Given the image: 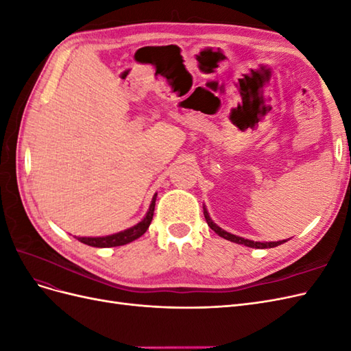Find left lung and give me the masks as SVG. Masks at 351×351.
I'll use <instances>...</instances> for the list:
<instances>
[{
	"mask_svg": "<svg viewBox=\"0 0 351 351\" xmlns=\"http://www.w3.org/2000/svg\"><path fill=\"white\" fill-rule=\"evenodd\" d=\"M204 215H205V219H206V222H208V226L214 230L218 236H221V237H224V239H227V240H230V241H234V243H239V244H244V246H247V247H254V249H268V247H277L278 244H282V243H285L287 240H282V241H271V243H261V241H252V240H247V239H243V237H237V236H234V234H230V232H227V231H224L222 228H219L217 224H214V222H212V219L209 218V214H208V210L204 208Z\"/></svg>",
	"mask_w": 351,
	"mask_h": 351,
	"instance_id": "obj_1",
	"label": "left lung"
}]
</instances>
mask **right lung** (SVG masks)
<instances>
[{
	"instance_id": "right-lung-1",
	"label": "right lung",
	"mask_w": 351,
	"mask_h": 351,
	"mask_svg": "<svg viewBox=\"0 0 351 351\" xmlns=\"http://www.w3.org/2000/svg\"><path fill=\"white\" fill-rule=\"evenodd\" d=\"M155 200H156V195L152 199V204L149 206V210H147L146 217L137 226L107 237H77V240L92 247H115V246H123V244H127L136 239H139L141 236L145 234L146 230L151 226V221L154 218V210H155Z\"/></svg>"
}]
</instances>
